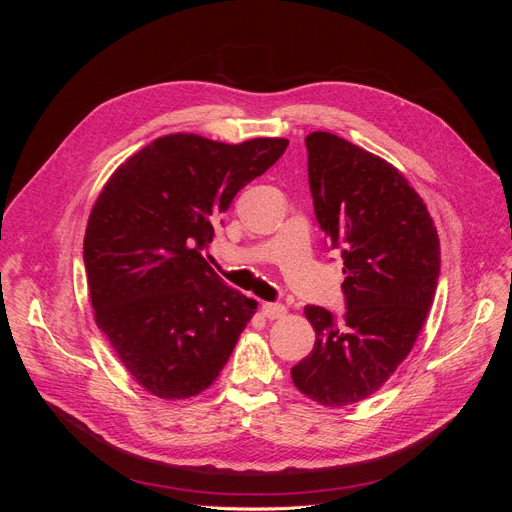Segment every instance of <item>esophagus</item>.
<instances>
[{
  "mask_svg": "<svg viewBox=\"0 0 512 512\" xmlns=\"http://www.w3.org/2000/svg\"><path fill=\"white\" fill-rule=\"evenodd\" d=\"M262 314H265L269 320L282 318L286 314V305H282V303H262Z\"/></svg>",
  "mask_w": 512,
  "mask_h": 512,
  "instance_id": "34e87169",
  "label": "esophagus"
}]
</instances>
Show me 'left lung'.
<instances>
[{
  "mask_svg": "<svg viewBox=\"0 0 512 512\" xmlns=\"http://www.w3.org/2000/svg\"><path fill=\"white\" fill-rule=\"evenodd\" d=\"M320 228L344 260L346 314L307 305L316 344L290 369L320 406L359 404L410 354L436 297L440 239L423 198L386 160L331 132L305 138Z\"/></svg>",
  "mask_w": 512,
  "mask_h": 512,
  "instance_id": "1",
  "label": "left lung"
}]
</instances>
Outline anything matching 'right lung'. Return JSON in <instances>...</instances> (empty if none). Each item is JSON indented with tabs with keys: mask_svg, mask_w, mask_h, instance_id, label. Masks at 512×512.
Masks as SVG:
<instances>
[{
	"mask_svg": "<svg viewBox=\"0 0 512 512\" xmlns=\"http://www.w3.org/2000/svg\"><path fill=\"white\" fill-rule=\"evenodd\" d=\"M286 138L239 145L166 134L102 188L83 260L98 329L145 391L188 399L213 384L258 303L203 258L232 198L286 151Z\"/></svg>",
	"mask_w": 512,
	"mask_h": 512,
	"instance_id": "1",
	"label": "right lung"
}]
</instances>
